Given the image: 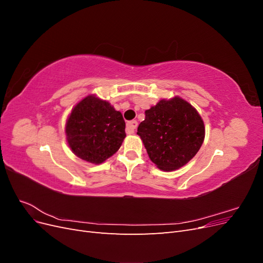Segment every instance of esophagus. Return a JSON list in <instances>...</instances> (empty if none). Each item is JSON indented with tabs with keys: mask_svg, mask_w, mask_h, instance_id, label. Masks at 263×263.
I'll return each mask as SVG.
<instances>
[{
	"mask_svg": "<svg viewBox=\"0 0 263 263\" xmlns=\"http://www.w3.org/2000/svg\"><path fill=\"white\" fill-rule=\"evenodd\" d=\"M137 125H138V123L136 121H130L127 123V126H126L127 134H134L135 129L137 128Z\"/></svg>",
	"mask_w": 263,
	"mask_h": 263,
	"instance_id": "1",
	"label": "esophagus"
}]
</instances>
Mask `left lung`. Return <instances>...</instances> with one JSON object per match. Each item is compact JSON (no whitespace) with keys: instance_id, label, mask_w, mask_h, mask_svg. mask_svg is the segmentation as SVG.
I'll use <instances>...</instances> for the list:
<instances>
[{"instance_id":"1","label":"left lung","mask_w":263,"mask_h":263,"mask_svg":"<svg viewBox=\"0 0 263 263\" xmlns=\"http://www.w3.org/2000/svg\"><path fill=\"white\" fill-rule=\"evenodd\" d=\"M137 129L147 154L159 169L177 170L200 150L205 127L197 110L183 99L161 100L145 112Z\"/></svg>"}]
</instances>
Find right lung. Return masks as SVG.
Instances as JSON below:
<instances>
[{"mask_svg":"<svg viewBox=\"0 0 263 263\" xmlns=\"http://www.w3.org/2000/svg\"><path fill=\"white\" fill-rule=\"evenodd\" d=\"M66 136L76 156L100 164L122 146L126 137L125 121L107 101L89 95L71 110Z\"/></svg>","mask_w":263,"mask_h":263,"instance_id":"add662e5","label":"right lung"}]
</instances>
